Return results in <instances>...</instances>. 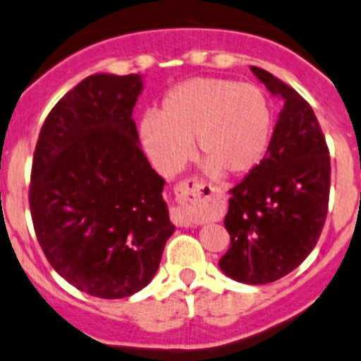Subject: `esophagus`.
<instances>
[{"mask_svg":"<svg viewBox=\"0 0 361 361\" xmlns=\"http://www.w3.org/2000/svg\"><path fill=\"white\" fill-rule=\"evenodd\" d=\"M204 187H206V183L202 180H199V178H185L180 183H176L174 193H176V200L180 206L171 209V219H173V223H176L180 226H192V219L188 216V204L197 202L200 199Z\"/></svg>","mask_w":361,"mask_h":361,"instance_id":"esophagus-1","label":"esophagus"}]
</instances>
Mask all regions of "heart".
Returning a JSON list of instances; mask_svg holds the SVG:
<instances>
[{"label": "heart", "instance_id": "1", "mask_svg": "<svg viewBox=\"0 0 361 361\" xmlns=\"http://www.w3.org/2000/svg\"><path fill=\"white\" fill-rule=\"evenodd\" d=\"M273 116L267 94L233 79L195 78L174 86L159 114L140 123L143 149L164 174L183 169L192 140L212 173L242 176L259 166L271 140Z\"/></svg>", "mask_w": 361, "mask_h": 361}]
</instances>
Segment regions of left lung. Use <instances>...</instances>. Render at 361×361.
Segmentation results:
<instances>
[{"label": "left lung", "mask_w": 361, "mask_h": 361, "mask_svg": "<svg viewBox=\"0 0 361 361\" xmlns=\"http://www.w3.org/2000/svg\"><path fill=\"white\" fill-rule=\"evenodd\" d=\"M250 71L283 109L264 159L230 190L231 242L219 268L237 282L261 286L295 270L317 245L329 211L331 155L308 102L268 71Z\"/></svg>", "instance_id": "obj_1"}]
</instances>
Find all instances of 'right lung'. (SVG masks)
Here are the masks:
<instances>
[{
    "mask_svg": "<svg viewBox=\"0 0 361 361\" xmlns=\"http://www.w3.org/2000/svg\"><path fill=\"white\" fill-rule=\"evenodd\" d=\"M142 79L94 74L56 102L39 131L29 207L53 270L102 299L149 286L174 226L164 180L131 119Z\"/></svg>",
    "mask_w": 361,
    "mask_h": 361,
    "instance_id": "1",
    "label": "right lung"
}]
</instances>
